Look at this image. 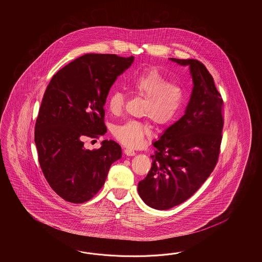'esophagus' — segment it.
<instances>
[{"mask_svg": "<svg viewBox=\"0 0 262 262\" xmlns=\"http://www.w3.org/2000/svg\"><path fill=\"white\" fill-rule=\"evenodd\" d=\"M124 154L126 155V156H134L136 155V151L133 150V149H130V148H126V149H124Z\"/></svg>", "mask_w": 262, "mask_h": 262, "instance_id": "34e87169", "label": "esophagus"}]
</instances>
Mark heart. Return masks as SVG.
<instances>
[{"label":"heart","mask_w":262,"mask_h":262,"mask_svg":"<svg viewBox=\"0 0 262 262\" xmlns=\"http://www.w3.org/2000/svg\"><path fill=\"white\" fill-rule=\"evenodd\" d=\"M134 93L146 99L143 115L150 118L158 125H167L178 119L185 104V92L180 84L171 82L156 67L145 68L134 74L128 79ZM126 97L121 91L112 92L106 100L108 112L121 115ZM113 136L121 143L129 147H139L150 135L147 122L128 120L114 126Z\"/></svg>","instance_id":"obj_1"}]
</instances>
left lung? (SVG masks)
Instances as JSON below:
<instances>
[{
	"instance_id": "obj_1",
	"label": "left lung",
	"mask_w": 262,
	"mask_h": 262,
	"mask_svg": "<svg viewBox=\"0 0 262 262\" xmlns=\"http://www.w3.org/2000/svg\"><path fill=\"white\" fill-rule=\"evenodd\" d=\"M188 66L193 90L184 116L154 142L151 167L138 192L148 206L167 210L195 194L213 171L222 141V96L198 60L169 58Z\"/></svg>"
}]
</instances>
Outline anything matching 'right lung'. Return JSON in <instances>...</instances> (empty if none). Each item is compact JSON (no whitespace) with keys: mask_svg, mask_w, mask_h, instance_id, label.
Segmentation results:
<instances>
[{"mask_svg":"<svg viewBox=\"0 0 262 262\" xmlns=\"http://www.w3.org/2000/svg\"><path fill=\"white\" fill-rule=\"evenodd\" d=\"M134 57L89 53L78 57L52 77L45 91L34 128V142L45 178L56 194L72 203L94 198L105 184L121 146L103 140L97 150L84 139L106 132V96Z\"/></svg>","mask_w":262,"mask_h":262,"instance_id":"1","label":"right lung"}]
</instances>
